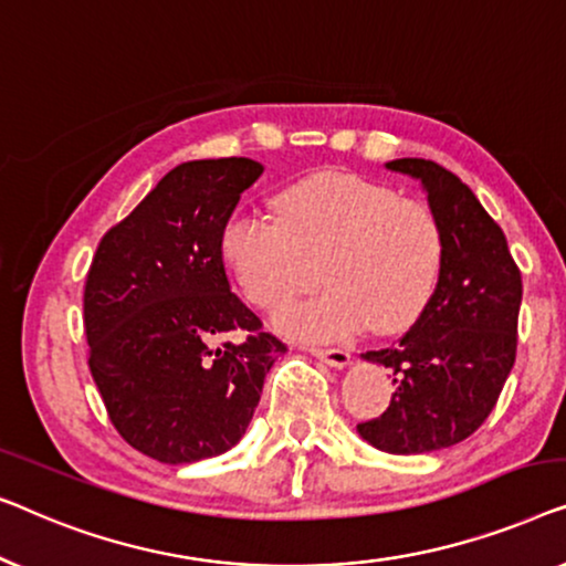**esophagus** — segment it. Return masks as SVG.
I'll return each instance as SVG.
<instances>
[{"label": "esophagus", "mask_w": 566, "mask_h": 566, "mask_svg": "<svg viewBox=\"0 0 566 566\" xmlns=\"http://www.w3.org/2000/svg\"><path fill=\"white\" fill-rule=\"evenodd\" d=\"M310 354H313L315 359H321L323 364L333 366V369H346V366L352 364V354L344 352V348H310Z\"/></svg>", "instance_id": "1"}]
</instances>
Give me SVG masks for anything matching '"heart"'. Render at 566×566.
<instances>
[{"label": "heart", "instance_id": "b5f03b06", "mask_svg": "<svg viewBox=\"0 0 566 566\" xmlns=\"http://www.w3.org/2000/svg\"><path fill=\"white\" fill-rule=\"evenodd\" d=\"M276 220L233 212L220 228V259L261 310L282 307L305 282L300 256H317L313 297L294 302L276 328L302 340H346L369 328L402 333L431 305L446 238L436 212L392 187L323 169L282 187Z\"/></svg>", "mask_w": 566, "mask_h": 566}]
</instances>
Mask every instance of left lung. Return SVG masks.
Masks as SVG:
<instances>
[{"label": "left lung", "mask_w": 566, "mask_h": 566, "mask_svg": "<svg viewBox=\"0 0 566 566\" xmlns=\"http://www.w3.org/2000/svg\"><path fill=\"white\" fill-rule=\"evenodd\" d=\"M389 171L418 179L443 238V269L418 323L395 346L361 354L395 374L392 400L356 426L387 453H428L464 441L495 408L515 364L523 282L505 233L459 177L426 158Z\"/></svg>", "instance_id": "left-lung-1"}]
</instances>
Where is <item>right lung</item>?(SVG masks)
Wrapping results in <instances>:
<instances>
[{
    "instance_id": "1",
    "label": "right lung",
    "mask_w": 566,
    "mask_h": 566,
    "mask_svg": "<svg viewBox=\"0 0 566 566\" xmlns=\"http://www.w3.org/2000/svg\"><path fill=\"white\" fill-rule=\"evenodd\" d=\"M264 174L251 158L179 164L102 238L86 274L90 369L117 433L164 464L243 439L286 346L230 292L220 228ZM230 332L241 342L217 346Z\"/></svg>"
}]
</instances>
